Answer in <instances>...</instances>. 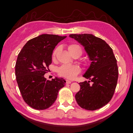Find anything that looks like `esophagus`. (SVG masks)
Segmentation results:
<instances>
[{
    "mask_svg": "<svg viewBox=\"0 0 133 133\" xmlns=\"http://www.w3.org/2000/svg\"><path fill=\"white\" fill-rule=\"evenodd\" d=\"M66 84H71V83L72 82L71 81H70V80H69V79H66Z\"/></svg>",
    "mask_w": 133,
    "mask_h": 133,
    "instance_id": "esophagus-1",
    "label": "esophagus"
}]
</instances>
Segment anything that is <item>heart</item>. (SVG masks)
I'll return each mask as SVG.
<instances>
[{"instance_id": "b5f03b06", "label": "heart", "mask_w": 133, "mask_h": 133, "mask_svg": "<svg viewBox=\"0 0 133 133\" xmlns=\"http://www.w3.org/2000/svg\"><path fill=\"white\" fill-rule=\"evenodd\" d=\"M59 48H56L52 53V58H55L58 53ZM68 50L71 55L76 51H79L82 54V49L80 46L75 44H70L68 46ZM84 67L88 66V63H84ZM81 71V68L77 64H63L58 69V74L60 76L69 79H73Z\"/></svg>"}]
</instances>
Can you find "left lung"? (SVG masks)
<instances>
[{"instance_id":"obj_1","label":"left lung","mask_w":133,"mask_h":133,"mask_svg":"<svg viewBox=\"0 0 133 133\" xmlns=\"http://www.w3.org/2000/svg\"><path fill=\"white\" fill-rule=\"evenodd\" d=\"M70 37L83 45L91 61L83 75L89 81L79 83L75 99L82 108L98 110L110 102L118 82V68L112 49L104 40L91 34H72Z\"/></svg>"}]
</instances>
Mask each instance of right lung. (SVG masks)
<instances>
[{
    "label": "right lung",
    "instance_id": "add662e5",
    "mask_svg": "<svg viewBox=\"0 0 133 133\" xmlns=\"http://www.w3.org/2000/svg\"><path fill=\"white\" fill-rule=\"evenodd\" d=\"M66 37L43 34L29 40L18 54L15 70L17 82L23 100L34 109L48 108L66 84L62 78L49 81L44 76L52 63L54 48Z\"/></svg>",
    "mask_w": 133,
    "mask_h": 133
}]
</instances>
